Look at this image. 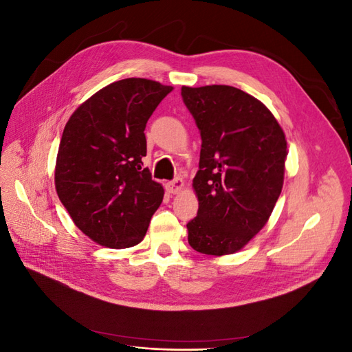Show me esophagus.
Instances as JSON below:
<instances>
[{"mask_svg": "<svg viewBox=\"0 0 352 352\" xmlns=\"http://www.w3.org/2000/svg\"><path fill=\"white\" fill-rule=\"evenodd\" d=\"M184 180L182 179H176L173 182H167L166 184V190L168 194H179L180 190L184 189Z\"/></svg>", "mask_w": 352, "mask_h": 352, "instance_id": "1", "label": "esophagus"}]
</instances>
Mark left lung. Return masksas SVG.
I'll return each instance as SVG.
<instances>
[{"label":"left lung","instance_id":"left-lung-1","mask_svg":"<svg viewBox=\"0 0 352 352\" xmlns=\"http://www.w3.org/2000/svg\"><path fill=\"white\" fill-rule=\"evenodd\" d=\"M182 97L202 140L188 242L201 254H233L265 226L282 192L285 132L260 100L229 85L182 87Z\"/></svg>","mask_w":352,"mask_h":352}]
</instances>
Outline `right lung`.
Returning a JSON list of instances; mask_svg holds the SVG:
<instances>
[{
  "mask_svg": "<svg viewBox=\"0 0 352 352\" xmlns=\"http://www.w3.org/2000/svg\"><path fill=\"white\" fill-rule=\"evenodd\" d=\"M173 87L129 78L113 82L70 116L58 146L56 190L74 225L109 248L140 243L164 197L144 168L145 126Z\"/></svg>",
  "mask_w": 352,
  "mask_h": 352,
  "instance_id": "1",
  "label": "right lung"
}]
</instances>
